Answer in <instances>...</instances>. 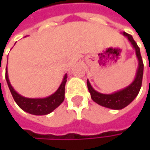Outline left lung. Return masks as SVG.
Returning <instances> with one entry per match:
<instances>
[{
  "label": "left lung",
  "mask_w": 150,
  "mask_h": 150,
  "mask_svg": "<svg viewBox=\"0 0 150 150\" xmlns=\"http://www.w3.org/2000/svg\"><path fill=\"white\" fill-rule=\"evenodd\" d=\"M123 35L129 40L132 47L135 49V55L138 61V67L136 69V73L134 81L124 88L113 92L111 94H103L96 89L91 86L88 80H87V85L88 91L90 93L92 100L96 103L97 104L101 105L103 107L111 108V109H122L128 105H129L137 96L142 81V75H143V63L142 59L140 53V48L137 46L136 42L134 41L132 35L123 32Z\"/></svg>",
  "instance_id": "8db88e82"
}]
</instances>
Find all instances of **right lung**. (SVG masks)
<instances>
[{"instance_id": "1", "label": "right lung", "mask_w": 150, "mask_h": 150, "mask_svg": "<svg viewBox=\"0 0 150 150\" xmlns=\"http://www.w3.org/2000/svg\"><path fill=\"white\" fill-rule=\"evenodd\" d=\"M68 75L65 74L61 85L52 95L43 98H28L20 95L13 88L8 78V68L6 69V81L15 102L23 111L35 115H48L62 103L65 98V84Z\"/></svg>"}]
</instances>
